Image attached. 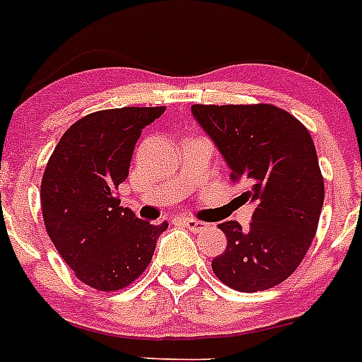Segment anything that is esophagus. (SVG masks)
<instances>
[{
	"instance_id": "obj_1",
	"label": "esophagus",
	"mask_w": 362,
	"mask_h": 362,
	"mask_svg": "<svg viewBox=\"0 0 362 362\" xmlns=\"http://www.w3.org/2000/svg\"><path fill=\"white\" fill-rule=\"evenodd\" d=\"M181 222H183L185 226L189 228V230H192V231H202V230H205V228H207V224H205V222L196 221V218H181Z\"/></svg>"
}]
</instances>
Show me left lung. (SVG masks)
Masks as SVG:
<instances>
[{
	"label": "left lung",
	"mask_w": 362,
	"mask_h": 362,
	"mask_svg": "<svg viewBox=\"0 0 362 362\" xmlns=\"http://www.w3.org/2000/svg\"><path fill=\"white\" fill-rule=\"evenodd\" d=\"M192 115L230 166L231 181L247 185L252 222L218 224L226 250L211 262L231 290L263 291L290 276L310 248L323 205V177L306 127L273 104H194Z\"/></svg>",
	"instance_id": "left-lung-1"
}]
</instances>
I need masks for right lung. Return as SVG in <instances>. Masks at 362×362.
Returning a JSON list of instances; mask_svg holds the SVG:
<instances>
[{"instance_id":"right-lung-1","label":"right lung","mask_w":362,"mask_h":362,"mask_svg":"<svg viewBox=\"0 0 362 362\" xmlns=\"http://www.w3.org/2000/svg\"><path fill=\"white\" fill-rule=\"evenodd\" d=\"M164 110L125 106L86 115L69 127L46 164L40 183L46 231L66 265L95 290L132 284L168 228L136 218L115 196L141 131Z\"/></svg>"}]
</instances>
